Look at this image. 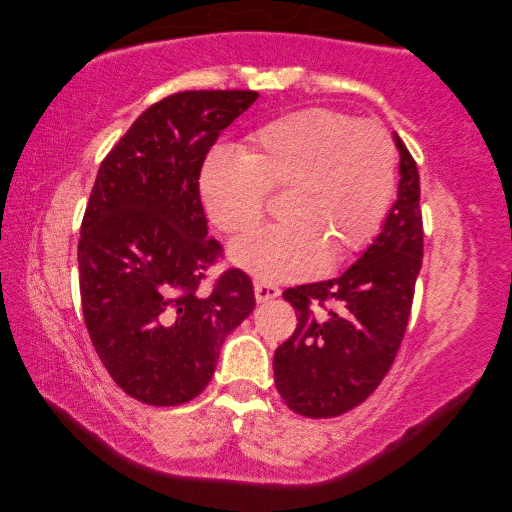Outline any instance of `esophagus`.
<instances>
[{"instance_id":"1","label":"esophagus","mask_w":512,"mask_h":512,"mask_svg":"<svg viewBox=\"0 0 512 512\" xmlns=\"http://www.w3.org/2000/svg\"><path fill=\"white\" fill-rule=\"evenodd\" d=\"M281 295V290L275 284H268V281H257L255 284V299L257 303H268Z\"/></svg>"}]
</instances>
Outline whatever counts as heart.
Listing matches in <instances>:
<instances>
[{"label":"heart","mask_w":512,"mask_h":512,"mask_svg":"<svg viewBox=\"0 0 512 512\" xmlns=\"http://www.w3.org/2000/svg\"><path fill=\"white\" fill-rule=\"evenodd\" d=\"M266 191H284L270 224L231 244V259L259 279H303L365 248L396 191V147L372 121L310 107L250 134L242 154L213 149L200 171L209 220L244 233L262 220Z\"/></svg>","instance_id":"1"}]
</instances>
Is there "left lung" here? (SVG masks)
I'll return each instance as SVG.
<instances>
[{
    "label": "left lung",
    "instance_id": "1",
    "mask_svg": "<svg viewBox=\"0 0 512 512\" xmlns=\"http://www.w3.org/2000/svg\"><path fill=\"white\" fill-rule=\"evenodd\" d=\"M400 154L398 200L358 262L341 277L288 288L297 330L275 352V385L306 418H334L361 405L389 372L405 336L422 266L416 160Z\"/></svg>",
    "mask_w": 512,
    "mask_h": 512
}]
</instances>
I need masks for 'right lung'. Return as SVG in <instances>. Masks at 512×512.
<instances>
[{
	"label": "right lung",
	"instance_id": "add662e5",
	"mask_svg": "<svg viewBox=\"0 0 512 512\" xmlns=\"http://www.w3.org/2000/svg\"><path fill=\"white\" fill-rule=\"evenodd\" d=\"M257 101L250 90L178 92L136 118L101 162L83 215V319L125 394L154 407L193 400L255 308L253 281L228 268L200 202V171L222 129Z\"/></svg>",
	"mask_w": 512,
	"mask_h": 512
}]
</instances>
